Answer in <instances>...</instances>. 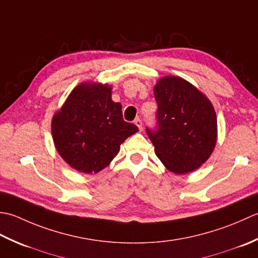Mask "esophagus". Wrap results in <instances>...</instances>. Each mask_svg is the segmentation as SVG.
Here are the masks:
<instances>
[{
  "label": "esophagus",
  "mask_w": 258,
  "mask_h": 258,
  "mask_svg": "<svg viewBox=\"0 0 258 258\" xmlns=\"http://www.w3.org/2000/svg\"><path fill=\"white\" fill-rule=\"evenodd\" d=\"M135 123H136L137 127L139 128V130H140V131L143 130V121H141V119H140V118H137V119H135Z\"/></svg>",
  "instance_id": "obj_1"
}]
</instances>
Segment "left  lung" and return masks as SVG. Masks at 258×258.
Wrapping results in <instances>:
<instances>
[{"label": "left lung", "instance_id": "obj_1", "mask_svg": "<svg viewBox=\"0 0 258 258\" xmlns=\"http://www.w3.org/2000/svg\"><path fill=\"white\" fill-rule=\"evenodd\" d=\"M158 109L146 133L170 171L181 175L201 167L214 150L217 120L213 104L188 81L165 77L155 87Z\"/></svg>", "mask_w": 258, "mask_h": 258}]
</instances>
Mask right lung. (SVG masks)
Segmentation results:
<instances>
[{"label":"right lung","mask_w":258,"mask_h":258,"mask_svg":"<svg viewBox=\"0 0 258 258\" xmlns=\"http://www.w3.org/2000/svg\"><path fill=\"white\" fill-rule=\"evenodd\" d=\"M138 127L123 120L111 88L81 83L73 89L52 120V137L60 156L75 169L92 173L107 167L120 145Z\"/></svg>","instance_id":"right-lung-1"}]
</instances>
